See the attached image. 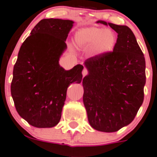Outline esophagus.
I'll use <instances>...</instances> for the list:
<instances>
[{
    "label": "esophagus",
    "instance_id": "1",
    "mask_svg": "<svg viewBox=\"0 0 157 157\" xmlns=\"http://www.w3.org/2000/svg\"><path fill=\"white\" fill-rule=\"evenodd\" d=\"M87 74H88L87 70H86V68L83 69V72H82V74H83V77H84V76H86V75H87Z\"/></svg>",
    "mask_w": 157,
    "mask_h": 157
}]
</instances>
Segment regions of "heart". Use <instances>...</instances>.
<instances>
[{"instance_id":"1","label":"heart","mask_w":157,"mask_h":157,"mask_svg":"<svg viewBox=\"0 0 157 157\" xmlns=\"http://www.w3.org/2000/svg\"><path fill=\"white\" fill-rule=\"evenodd\" d=\"M75 42L82 48H92V53L95 56H101L113 51L117 37L112 30L92 26L79 30Z\"/></svg>"}]
</instances>
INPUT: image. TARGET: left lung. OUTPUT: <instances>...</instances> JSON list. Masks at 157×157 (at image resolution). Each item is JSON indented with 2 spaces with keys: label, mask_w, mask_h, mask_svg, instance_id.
I'll use <instances>...</instances> for the list:
<instances>
[{
  "label": "left lung",
  "mask_w": 157,
  "mask_h": 157,
  "mask_svg": "<svg viewBox=\"0 0 157 157\" xmlns=\"http://www.w3.org/2000/svg\"><path fill=\"white\" fill-rule=\"evenodd\" d=\"M118 33L113 52L85 61L83 101L91 127L115 132L134 120L144 102L146 63L131 29L102 20Z\"/></svg>",
  "instance_id": "1"
}]
</instances>
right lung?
<instances>
[{"label":"right lung","instance_id":"add662e5","mask_svg":"<svg viewBox=\"0 0 157 157\" xmlns=\"http://www.w3.org/2000/svg\"><path fill=\"white\" fill-rule=\"evenodd\" d=\"M74 23L43 19L19 51L13 71L11 96L20 117L36 128H52L58 124L67 87L82 80L83 65L66 71L59 64Z\"/></svg>","mask_w":157,"mask_h":157}]
</instances>
